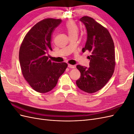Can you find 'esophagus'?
Instances as JSON below:
<instances>
[{"mask_svg": "<svg viewBox=\"0 0 134 134\" xmlns=\"http://www.w3.org/2000/svg\"><path fill=\"white\" fill-rule=\"evenodd\" d=\"M68 67L70 68V69H74L75 68V66L72 65H70V64H68Z\"/></svg>", "mask_w": 134, "mask_h": 134, "instance_id": "34e87169", "label": "esophagus"}]
</instances>
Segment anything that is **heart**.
Here are the masks:
<instances>
[{"instance_id": "heart-1", "label": "heart", "mask_w": 134, "mask_h": 134, "mask_svg": "<svg viewBox=\"0 0 134 134\" xmlns=\"http://www.w3.org/2000/svg\"><path fill=\"white\" fill-rule=\"evenodd\" d=\"M66 30L69 36L77 35L79 31L78 26L73 21H69L66 23Z\"/></svg>"}]
</instances>
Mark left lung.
Returning a JSON list of instances; mask_svg holds the SVG:
<instances>
[{"label": "left lung", "instance_id": "obj_1", "mask_svg": "<svg viewBox=\"0 0 134 134\" xmlns=\"http://www.w3.org/2000/svg\"><path fill=\"white\" fill-rule=\"evenodd\" d=\"M86 27L87 38L84 52L88 51L91 55L90 68L76 66L80 72V78L76 84L81 90L88 93L102 89L112 77L115 66V46L110 34L106 28L88 16L80 19Z\"/></svg>", "mask_w": 134, "mask_h": 134}]
</instances>
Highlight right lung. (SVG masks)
<instances>
[{
    "mask_svg": "<svg viewBox=\"0 0 134 134\" xmlns=\"http://www.w3.org/2000/svg\"><path fill=\"white\" fill-rule=\"evenodd\" d=\"M62 20L47 18L36 23L28 31L20 47L19 60L24 78L30 86L39 93L54 88L59 77L65 70V63H54L47 54L52 51V32Z\"/></svg>",
    "mask_w": 134,
    "mask_h": 134,
    "instance_id": "add662e5",
    "label": "right lung"
}]
</instances>
